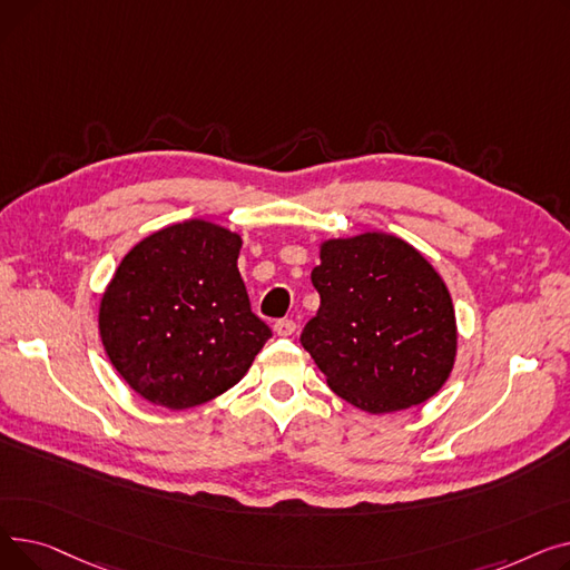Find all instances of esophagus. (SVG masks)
I'll use <instances>...</instances> for the list:
<instances>
[{"label":"esophagus","instance_id":"obj_1","mask_svg":"<svg viewBox=\"0 0 570 570\" xmlns=\"http://www.w3.org/2000/svg\"><path fill=\"white\" fill-rule=\"evenodd\" d=\"M293 333H295V321L284 318V321H277V323H275V335H279V337H291Z\"/></svg>","mask_w":570,"mask_h":570}]
</instances>
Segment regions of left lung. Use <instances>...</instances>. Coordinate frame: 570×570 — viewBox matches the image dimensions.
I'll use <instances>...</instances> for the list:
<instances>
[{
    "label": "left lung",
    "mask_w": 570,
    "mask_h": 570,
    "mask_svg": "<svg viewBox=\"0 0 570 570\" xmlns=\"http://www.w3.org/2000/svg\"><path fill=\"white\" fill-rule=\"evenodd\" d=\"M318 314L303 346L335 395L374 415L434 397L458 357L451 291L406 239L365 230L318 243Z\"/></svg>",
    "instance_id": "obj_1"
}]
</instances>
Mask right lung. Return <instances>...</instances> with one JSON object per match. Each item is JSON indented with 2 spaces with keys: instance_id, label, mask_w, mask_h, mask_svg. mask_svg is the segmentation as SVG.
I'll return each instance as SVG.
<instances>
[{
  "instance_id": "add662e5",
  "label": "right lung",
  "mask_w": 570,
  "mask_h": 570,
  "mask_svg": "<svg viewBox=\"0 0 570 570\" xmlns=\"http://www.w3.org/2000/svg\"><path fill=\"white\" fill-rule=\"evenodd\" d=\"M239 249V233L185 219L119 261L99 303V335L117 374L149 404L185 411L219 397L273 335L252 312Z\"/></svg>"
}]
</instances>
